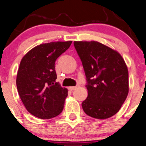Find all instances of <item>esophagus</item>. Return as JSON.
Segmentation results:
<instances>
[{
    "label": "esophagus",
    "mask_w": 146,
    "mask_h": 146,
    "mask_svg": "<svg viewBox=\"0 0 146 146\" xmlns=\"http://www.w3.org/2000/svg\"><path fill=\"white\" fill-rule=\"evenodd\" d=\"M75 89H77V87H69V90H70V91H73V90H74Z\"/></svg>",
    "instance_id": "1"
}]
</instances>
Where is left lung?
<instances>
[{
	"label": "left lung",
	"instance_id": "obj_1",
	"mask_svg": "<svg viewBox=\"0 0 146 146\" xmlns=\"http://www.w3.org/2000/svg\"><path fill=\"white\" fill-rule=\"evenodd\" d=\"M82 63L88 96L82 103L87 115L106 119L115 115L128 94V71L121 55L98 41H74Z\"/></svg>",
	"mask_w": 146,
	"mask_h": 146
}]
</instances>
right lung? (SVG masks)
Instances as JSON below:
<instances>
[{
  "label": "right lung",
  "mask_w": 146,
  "mask_h": 146,
  "mask_svg": "<svg viewBox=\"0 0 146 146\" xmlns=\"http://www.w3.org/2000/svg\"><path fill=\"white\" fill-rule=\"evenodd\" d=\"M56 41L34 47L23 57L16 77L19 96L31 115L53 118L62 112L68 90L56 82L55 62L72 44Z\"/></svg>",
  "instance_id": "obj_1"
}]
</instances>
